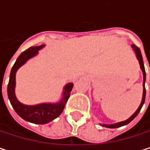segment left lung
<instances>
[{"label":"left lung","mask_w":150,"mask_h":150,"mask_svg":"<svg viewBox=\"0 0 150 150\" xmlns=\"http://www.w3.org/2000/svg\"><path fill=\"white\" fill-rule=\"evenodd\" d=\"M131 47L133 48L134 52L135 53V56L139 62V64H140V68L142 71V75H143V82H142V87H143V92H142V102H141V104L138 107V108L136 109L135 113L127 120L125 121H122V122H115V123H113V124H101L102 126L106 127V128H109V129H115V128H119V127H122V126H124V125H127L129 124L133 119H135V117L139 114L142 105L144 104V102H145V97H146V89H145V81H146V72H145V69H144V64H143V60H142V53H141V50L135 45V44H132Z\"/></svg>","instance_id":"obj_1"}]
</instances>
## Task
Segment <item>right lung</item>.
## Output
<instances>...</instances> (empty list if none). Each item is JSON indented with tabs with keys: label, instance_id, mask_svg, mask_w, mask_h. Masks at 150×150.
I'll use <instances>...</instances> for the list:
<instances>
[{
	"label": "right lung",
	"instance_id": "right-lung-1",
	"mask_svg": "<svg viewBox=\"0 0 150 150\" xmlns=\"http://www.w3.org/2000/svg\"><path fill=\"white\" fill-rule=\"evenodd\" d=\"M45 45L31 47L22 52L15 62L9 76L8 85V96L15 111L25 121L35 123L46 124L55 118H57L63 111L68 99L70 96V92L74 84L72 82L67 83L62 91V98L57 103H44L36 105H26L21 103L15 96V75L17 70L23 66L29 59L38 54L39 51Z\"/></svg>",
	"mask_w": 150,
	"mask_h": 150
}]
</instances>
